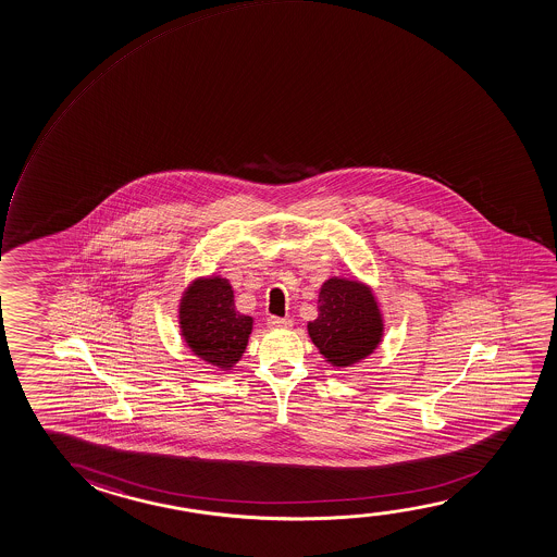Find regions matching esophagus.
<instances>
[{
	"instance_id": "obj_1",
	"label": "esophagus",
	"mask_w": 557,
	"mask_h": 557,
	"mask_svg": "<svg viewBox=\"0 0 557 557\" xmlns=\"http://www.w3.org/2000/svg\"><path fill=\"white\" fill-rule=\"evenodd\" d=\"M268 325H272V327H282V330H287L293 325L289 318H277V315H270L268 318Z\"/></svg>"
}]
</instances>
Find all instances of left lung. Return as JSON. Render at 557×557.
Returning a JSON list of instances; mask_svg holds the SVG:
<instances>
[{"mask_svg": "<svg viewBox=\"0 0 557 557\" xmlns=\"http://www.w3.org/2000/svg\"><path fill=\"white\" fill-rule=\"evenodd\" d=\"M318 310V318L308 323V333L333 366L345 368L360 362L380 345V310L362 283L331 277L320 290Z\"/></svg>", "mask_w": 557, "mask_h": 557, "instance_id": "1", "label": "left lung"}]
</instances>
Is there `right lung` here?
Listing matches in <instances>:
<instances>
[{
	"label": "right lung",
	"mask_w": 557,
	"mask_h": 557,
	"mask_svg": "<svg viewBox=\"0 0 557 557\" xmlns=\"http://www.w3.org/2000/svg\"><path fill=\"white\" fill-rule=\"evenodd\" d=\"M180 327L195 355L232 368L247 347L252 318L235 310L232 285L222 277L197 280L180 302Z\"/></svg>",
	"instance_id": "add662e5"
}]
</instances>
